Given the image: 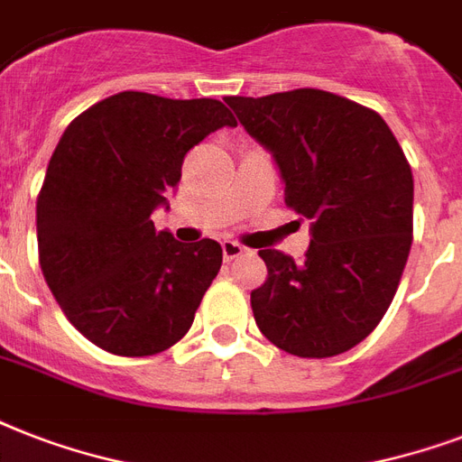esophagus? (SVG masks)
I'll return each mask as SVG.
<instances>
[{"label":"esophagus","instance_id":"esophagus-1","mask_svg":"<svg viewBox=\"0 0 462 462\" xmlns=\"http://www.w3.org/2000/svg\"><path fill=\"white\" fill-rule=\"evenodd\" d=\"M246 249L242 245H237V242H230V239H227V242H223V256H225V261H232V259H237V256H242V254H245Z\"/></svg>","mask_w":462,"mask_h":462}]
</instances>
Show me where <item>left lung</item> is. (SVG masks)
Here are the masks:
<instances>
[{
    "label": "left lung",
    "instance_id": "8db88e82",
    "mask_svg": "<svg viewBox=\"0 0 462 462\" xmlns=\"http://www.w3.org/2000/svg\"><path fill=\"white\" fill-rule=\"evenodd\" d=\"M273 155L288 208L309 220L304 261L261 249L266 282L252 292L256 326L297 357L362 343L393 302L412 245V170L369 107L326 90L225 97Z\"/></svg>",
    "mask_w": 462,
    "mask_h": 462
}]
</instances>
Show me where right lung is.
I'll return each mask as SVG.
<instances>
[{
  "instance_id": "right-lung-1",
  "label": "right lung",
  "mask_w": 462,
  "mask_h": 462,
  "mask_svg": "<svg viewBox=\"0 0 462 462\" xmlns=\"http://www.w3.org/2000/svg\"><path fill=\"white\" fill-rule=\"evenodd\" d=\"M237 126L220 100L125 90L79 115L38 196L40 268L67 319L97 347L146 357L184 337L220 271L216 239L155 232L184 155Z\"/></svg>"
}]
</instances>
